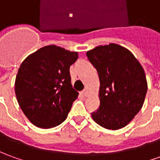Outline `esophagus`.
<instances>
[{
  "instance_id": "1",
  "label": "esophagus",
  "mask_w": 160,
  "mask_h": 160,
  "mask_svg": "<svg viewBox=\"0 0 160 160\" xmlns=\"http://www.w3.org/2000/svg\"><path fill=\"white\" fill-rule=\"evenodd\" d=\"M82 94L84 95L85 97H88L89 95V91L88 89H85L84 91H82Z\"/></svg>"
}]
</instances>
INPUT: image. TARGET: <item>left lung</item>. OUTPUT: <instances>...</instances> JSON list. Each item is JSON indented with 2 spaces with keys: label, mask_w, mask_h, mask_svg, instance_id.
Wrapping results in <instances>:
<instances>
[{
  "label": "left lung",
  "mask_w": 160,
  "mask_h": 160,
  "mask_svg": "<svg viewBox=\"0 0 160 160\" xmlns=\"http://www.w3.org/2000/svg\"><path fill=\"white\" fill-rule=\"evenodd\" d=\"M87 57L100 80V108L92 118L105 129L120 130L143 107L148 88L144 68L130 51L117 43L96 46Z\"/></svg>",
  "instance_id": "1"
}]
</instances>
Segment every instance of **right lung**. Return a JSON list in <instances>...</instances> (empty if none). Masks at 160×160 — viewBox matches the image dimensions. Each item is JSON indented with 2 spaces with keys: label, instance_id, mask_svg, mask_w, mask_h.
<instances>
[{
  "label": "right lung",
  "instance_id": "right-lung-1",
  "mask_svg": "<svg viewBox=\"0 0 160 160\" xmlns=\"http://www.w3.org/2000/svg\"><path fill=\"white\" fill-rule=\"evenodd\" d=\"M78 55L51 44L30 54L21 64L15 92L21 109L35 126L51 129L66 119L79 95L69 72Z\"/></svg>",
  "mask_w": 160,
  "mask_h": 160
}]
</instances>
